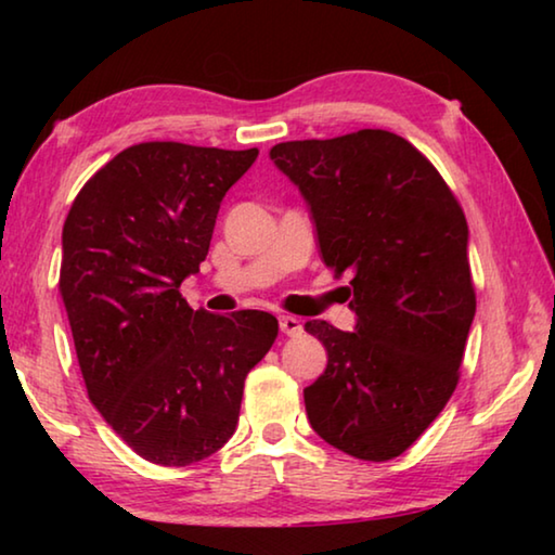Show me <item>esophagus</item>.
<instances>
[{
  "label": "esophagus",
  "instance_id": "obj_1",
  "mask_svg": "<svg viewBox=\"0 0 555 555\" xmlns=\"http://www.w3.org/2000/svg\"><path fill=\"white\" fill-rule=\"evenodd\" d=\"M279 327H281V333L291 335V337L304 333V323H300L294 315H279Z\"/></svg>",
  "mask_w": 555,
  "mask_h": 555
}]
</instances>
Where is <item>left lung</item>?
I'll use <instances>...</instances> for the list:
<instances>
[{
    "label": "left lung",
    "mask_w": 555,
    "mask_h": 555,
    "mask_svg": "<svg viewBox=\"0 0 555 555\" xmlns=\"http://www.w3.org/2000/svg\"><path fill=\"white\" fill-rule=\"evenodd\" d=\"M311 208L325 267L350 271L354 333L306 331L327 367L304 389L308 421L343 453L401 455L453 397L475 318L467 220L436 166L406 139L360 129L269 152Z\"/></svg>",
    "instance_id": "obj_1"
}]
</instances>
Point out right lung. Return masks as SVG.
<instances>
[{"label":"right lung","mask_w":555,"mask_h":555,"mask_svg":"<svg viewBox=\"0 0 555 555\" xmlns=\"http://www.w3.org/2000/svg\"><path fill=\"white\" fill-rule=\"evenodd\" d=\"M257 156L134 144L82 185L65 218L59 288L88 397L149 463L183 467L228 443L244 379L279 335L271 313L193 311L178 291L201 271L224 193Z\"/></svg>","instance_id":"right-lung-1"}]
</instances>
